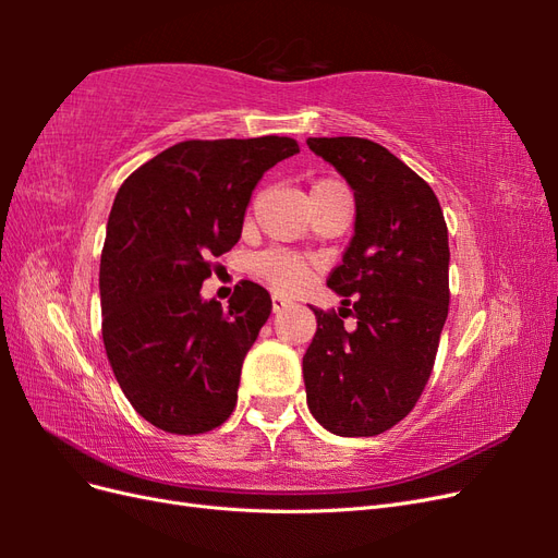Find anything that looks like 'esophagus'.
Masks as SVG:
<instances>
[{
	"label": "esophagus",
	"mask_w": 558,
	"mask_h": 558,
	"mask_svg": "<svg viewBox=\"0 0 558 558\" xmlns=\"http://www.w3.org/2000/svg\"><path fill=\"white\" fill-rule=\"evenodd\" d=\"M286 307H291V300L279 295V293H275V295H272V312H281V310H286Z\"/></svg>",
	"instance_id": "esophagus-1"
}]
</instances>
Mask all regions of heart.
I'll use <instances>...</instances> for the list:
<instances>
[{"label": "heart", "mask_w": 558, "mask_h": 558, "mask_svg": "<svg viewBox=\"0 0 558 558\" xmlns=\"http://www.w3.org/2000/svg\"><path fill=\"white\" fill-rule=\"evenodd\" d=\"M332 189H344V185L337 179H318L312 185V195L326 193ZM253 275H256L263 283H267L269 289H275L279 293H293L310 281L312 265L302 256H298V253L269 248V251H263L260 256H256V260H253Z\"/></svg>", "instance_id": "obj_1"}]
</instances>
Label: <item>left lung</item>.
I'll return each instance as SVG.
<instances>
[{"instance_id": "obj_1", "label": "left lung", "mask_w": 558, "mask_h": 558, "mask_svg": "<svg viewBox=\"0 0 558 558\" xmlns=\"http://www.w3.org/2000/svg\"><path fill=\"white\" fill-rule=\"evenodd\" d=\"M307 144L356 197V230L328 277L344 307L314 310L318 328L302 359L307 404L330 433L373 437L414 410L433 373L449 312L445 214L430 185L388 148L361 137ZM349 313L360 324L351 333Z\"/></svg>"}]
</instances>
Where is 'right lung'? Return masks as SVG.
<instances>
[{
    "label": "right lung",
    "instance_id": "right-lung-1",
    "mask_svg": "<svg viewBox=\"0 0 558 558\" xmlns=\"http://www.w3.org/2000/svg\"><path fill=\"white\" fill-rule=\"evenodd\" d=\"M298 150L277 134L179 142L116 193L99 263L102 340L132 408L165 433L214 430L238 404L272 300L253 281L234 286L228 307L199 289L240 242L260 177Z\"/></svg>",
    "mask_w": 558,
    "mask_h": 558
}]
</instances>
